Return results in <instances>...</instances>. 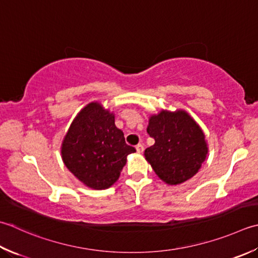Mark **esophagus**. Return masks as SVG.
<instances>
[{
  "mask_svg": "<svg viewBox=\"0 0 258 258\" xmlns=\"http://www.w3.org/2000/svg\"><path fill=\"white\" fill-rule=\"evenodd\" d=\"M135 149H136V151H138L139 153H142L143 151H144V146H143V144H138L135 146Z\"/></svg>",
  "mask_w": 258,
  "mask_h": 258,
  "instance_id": "obj_1",
  "label": "esophagus"
}]
</instances>
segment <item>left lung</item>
<instances>
[{
  "instance_id": "left-lung-1",
  "label": "left lung",
  "mask_w": 258,
  "mask_h": 258,
  "mask_svg": "<svg viewBox=\"0 0 258 258\" xmlns=\"http://www.w3.org/2000/svg\"><path fill=\"white\" fill-rule=\"evenodd\" d=\"M149 135L155 143L144 155L154 172L168 184H180L198 172L208 148L205 134L184 110H161L149 119Z\"/></svg>"
}]
</instances>
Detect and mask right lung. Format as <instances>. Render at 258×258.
<instances>
[{"label": "right lung", "instance_id": "1", "mask_svg": "<svg viewBox=\"0 0 258 258\" xmlns=\"http://www.w3.org/2000/svg\"><path fill=\"white\" fill-rule=\"evenodd\" d=\"M135 149L125 143L124 133L115 125V116L102 104L90 103L80 110L61 145L64 165L92 189L113 185Z\"/></svg>", "mask_w": 258, "mask_h": 258}]
</instances>
